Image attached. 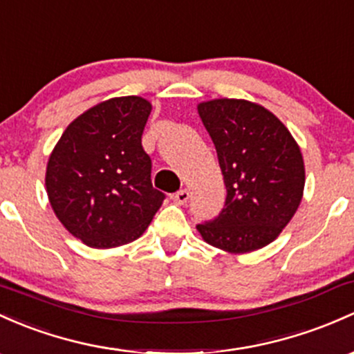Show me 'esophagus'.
<instances>
[{
	"label": "esophagus",
	"instance_id": "34e87169",
	"mask_svg": "<svg viewBox=\"0 0 354 354\" xmlns=\"http://www.w3.org/2000/svg\"><path fill=\"white\" fill-rule=\"evenodd\" d=\"M189 197H191V194H189L187 189H180V191H177L176 194H174V201H176L177 204H182V206L187 203Z\"/></svg>",
	"mask_w": 354,
	"mask_h": 354
}]
</instances>
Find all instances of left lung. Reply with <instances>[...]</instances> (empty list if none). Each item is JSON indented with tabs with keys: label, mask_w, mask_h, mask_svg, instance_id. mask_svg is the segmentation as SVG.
Masks as SVG:
<instances>
[{
	"label": "left lung",
	"mask_w": 354,
	"mask_h": 354,
	"mask_svg": "<svg viewBox=\"0 0 354 354\" xmlns=\"http://www.w3.org/2000/svg\"><path fill=\"white\" fill-rule=\"evenodd\" d=\"M218 153L226 201L197 224L209 245L231 253L263 248L280 234L302 199L306 172L290 131L263 106L214 100L197 106Z\"/></svg>",
	"instance_id": "1"
}]
</instances>
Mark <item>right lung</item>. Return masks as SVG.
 <instances>
[{"label": "right lung", "instance_id": "obj_1", "mask_svg": "<svg viewBox=\"0 0 354 354\" xmlns=\"http://www.w3.org/2000/svg\"><path fill=\"white\" fill-rule=\"evenodd\" d=\"M150 111L138 96L101 102L72 121L48 158L50 206L91 248L136 239L165 199L151 185V158L142 147Z\"/></svg>", "mask_w": 354, "mask_h": 354}]
</instances>
